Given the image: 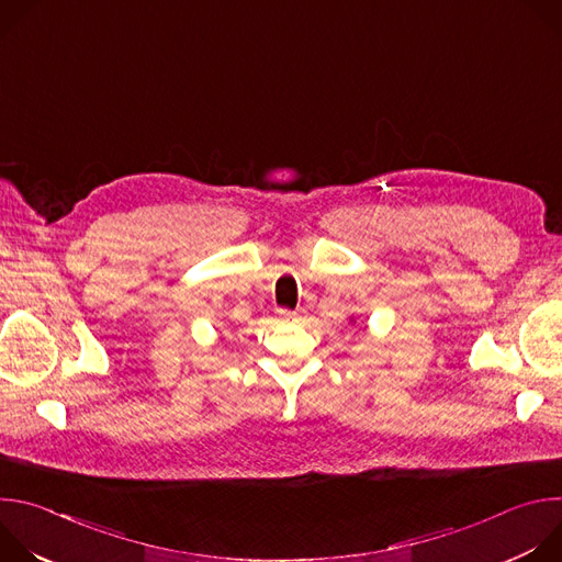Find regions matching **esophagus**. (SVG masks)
Here are the masks:
<instances>
[{
	"mask_svg": "<svg viewBox=\"0 0 562 562\" xmlns=\"http://www.w3.org/2000/svg\"><path fill=\"white\" fill-rule=\"evenodd\" d=\"M280 315L284 319H300V313L297 311H289V308H280Z\"/></svg>",
	"mask_w": 562,
	"mask_h": 562,
	"instance_id": "34e87169",
	"label": "esophagus"
}]
</instances>
